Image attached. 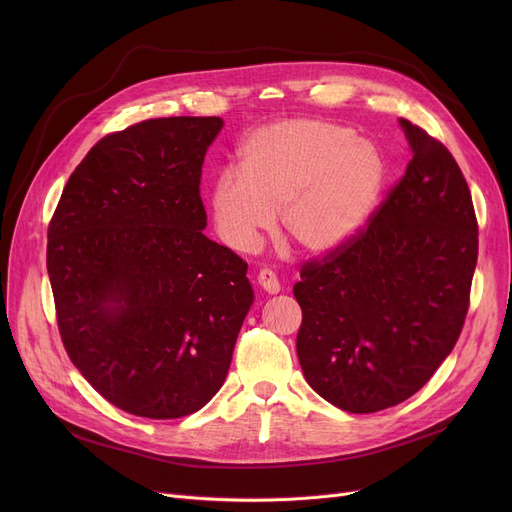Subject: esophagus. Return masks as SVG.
<instances>
[{"mask_svg":"<svg viewBox=\"0 0 512 512\" xmlns=\"http://www.w3.org/2000/svg\"><path fill=\"white\" fill-rule=\"evenodd\" d=\"M257 282H259V286H261L267 294H278V292H280L278 276H276L272 270H267V267H263V270H259Z\"/></svg>","mask_w":512,"mask_h":512,"instance_id":"34e87169","label":"esophagus"}]
</instances>
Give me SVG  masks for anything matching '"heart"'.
I'll return each instance as SVG.
<instances>
[{"instance_id": "obj_1", "label": "heart", "mask_w": 512, "mask_h": 512, "mask_svg": "<svg viewBox=\"0 0 512 512\" xmlns=\"http://www.w3.org/2000/svg\"><path fill=\"white\" fill-rule=\"evenodd\" d=\"M382 153L328 120H284L242 143L238 172L213 184L218 234L234 251H253L280 215L284 236L307 253H330L351 240L380 199Z\"/></svg>"}]
</instances>
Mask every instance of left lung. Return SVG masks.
I'll list each match as a JSON object with an SVG mask.
<instances>
[{"label": "left lung", "instance_id": "left-lung-1", "mask_svg": "<svg viewBox=\"0 0 512 512\" xmlns=\"http://www.w3.org/2000/svg\"><path fill=\"white\" fill-rule=\"evenodd\" d=\"M413 157L342 247L301 267L297 355L309 386L348 413L421 390L461 336L477 263V218L452 153L400 118Z\"/></svg>", "mask_w": 512, "mask_h": 512}]
</instances>
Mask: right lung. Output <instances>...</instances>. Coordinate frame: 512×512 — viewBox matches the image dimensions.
I'll list each match as a JSON object with an SVG mask.
<instances>
[{
	"instance_id": "obj_1",
	"label": "right lung",
	"mask_w": 512,
	"mask_h": 512,
	"mask_svg": "<svg viewBox=\"0 0 512 512\" xmlns=\"http://www.w3.org/2000/svg\"><path fill=\"white\" fill-rule=\"evenodd\" d=\"M222 118H155L103 137L47 230L66 353L114 407L197 413L222 388L253 305L247 261L203 234L201 168Z\"/></svg>"
}]
</instances>
